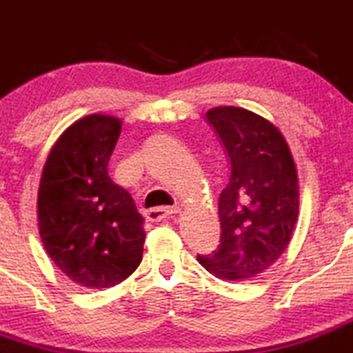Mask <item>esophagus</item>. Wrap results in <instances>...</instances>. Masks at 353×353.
I'll return each instance as SVG.
<instances>
[{
	"mask_svg": "<svg viewBox=\"0 0 353 353\" xmlns=\"http://www.w3.org/2000/svg\"><path fill=\"white\" fill-rule=\"evenodd\" d=\"M177 212H179V207H155L146 212V219L150 222H160L165 221V219H170Z\"/></svg>",
	"mask_w": 353,
	"mask_h": 353,
	"instance_id": "1",
	"label": "esophagus"
}]
</instances>
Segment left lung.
Returning <instances> with one entry per match:
<instances>
[{
	"label": "left lung",
	"mask_w": 353,
	"mask_h": 353,
	"mask_svg": "<svg viewBox=\"0 0 353 353\" xmlns=\"http://www.w3.org/2000/svg\"><path fill=\"white\" fill-rule=\"evenodd\" d=\"M231 177L219 196L221 245L198 262L228 281L255 278L281 256L299 217V176L290 146L268 119L239 107L207 112Z\"/></svg>",
	"instance_id": "8db88e82"
}]
</instances>
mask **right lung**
Listing matches in <instances>:
<instances>
[{"mask_svg": "<svg viewBox=\"0 0 353 353\" xmlns=\"http://www.w3.org/2000/svg\"><path fill=\"white\" fill-rule=\"evenodd\" d=\"M122 122L88 115L58 138L37 191V224L50 259L84 288H110L143 259V215L108 176Z\"/></svg>", "mask_w": 353, "mask_h": 353, "instance_id": "obj_1", "label": "right lung"}]
</instances>
